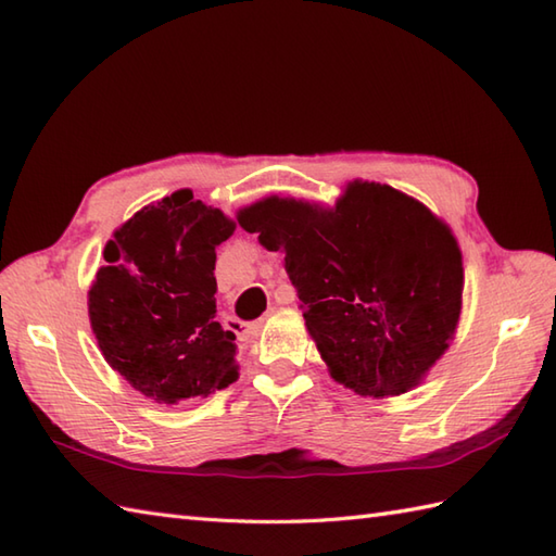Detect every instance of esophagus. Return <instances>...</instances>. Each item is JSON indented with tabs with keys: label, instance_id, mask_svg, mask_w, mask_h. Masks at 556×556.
Masks as SVG:
<instances>
[{
	"label": "esophagus",
	"instance_id": "1",
	"mask_svg": "<svg viewBox=\"0 0 556 556\" xmlns=\"http://www.w3.org/2000/svg\"><path fill=\"white\" fill-rule=\"evenodd\" d=\"M289 301H291L289 291H277V303H289ZM269 311H275V308H269ZM260 327H263V320H257V323H253V325H248L245 334H257V332H260Z\"/></svg>",
	"mask_w": 556,
	"mask_h": 556
}]
</instances>
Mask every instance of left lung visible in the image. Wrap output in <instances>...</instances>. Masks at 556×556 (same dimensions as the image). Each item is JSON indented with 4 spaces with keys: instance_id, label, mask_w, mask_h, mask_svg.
<instances>
[{
    "instance_id": "8db88e82",
    "label": "left lung",
    "mask_w": 556,
    "mask_h": 556,
    "mask_svg": "<svg viewBox=\"0 0 556 556\" xmlns=\"http://www.w3.org/2000/svg\"><path fill=\"white\" fill-rule=\"evenodd\" d=\"M236 219L287 253L305 327L356 394H404L448 349L464 265L452 229L418 200L353 181L332 210L271 195Z\"/></svg>"
}]
</instances>
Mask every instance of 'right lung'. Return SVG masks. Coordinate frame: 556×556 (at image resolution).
Returning a JSON list of instances; mask_svg holds the SVG:
<instances>
[{"label": "right lung", "mask_w": 556, "mask_h": 556, "mask_svg": "<svg viewBox=\"0 0 556 556\" xmlns=\"http://www.w3.org/2000/svg\"><path fill=\"white\" fill-rule=\"evenodd\" d=\"M233 222L176 191L148 205L104 245L110 265L88 291L104 361L157 404L207 396L239 377L236 334L217 323V245Z\"/></svg>", "instance_id": "1"}]
</instances>
